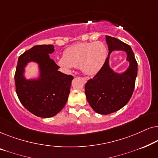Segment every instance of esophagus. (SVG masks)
<instances>
[{"mask_svg":"<svg viewBox=\"0 0 158 158\" xmlns=\"http://www.w3.org/2000/svg\"><path fill=\"white\" fill-rule=\"evenodd\" d=\"M73 76H74V77H76V75H73ZM81 79L82 80H83V81H84V82H86V81H87V79H86L85 78V77H81Z\"/></svg>","mask_w":158,"mask_h":158,"instance_id":"esophagus-1","label":"esophagus"}]
</instances>
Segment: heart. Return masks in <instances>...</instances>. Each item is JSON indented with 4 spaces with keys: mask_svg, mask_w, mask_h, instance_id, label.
I'll return each instance as SVG.
<instances>
[{
    "mask_svg": "<svg viewBox=\"0 0 158 158\" xmlns=\"http://www.w3.org/2000/svg\"><path fill=\"white\" fill-rule=\"evenodd\" d=\"M107 52L106 47L101 42L79 43L67 48L57 63L66 70L81 67L85 74L94 75L105 63Z\"/></svg>",
    "mask_w": 158,
    "mask_h": 158,
    "instance_id": "heart-1",
    "label": "heart"
}]
</instances>
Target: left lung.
Segmentation results:
<instances>
[{
	"label": "left lung",
	"instance_id": "left-lung-1",
	"mask_svg": "<svg viewBox=\"0 0 158 158\" xmlns=\"http://www.w3.org/2000/svg\"><path fill=\"white\" fill-rule=\"evenodd\" d=\"M109 55L101 70L85 85L86 98L92 109L100 114L114 113L124 107L132 96L137 75V62L131 47L118 39L106 36ZM126 52L130 66L125 72L116 73L109 66L113 51Z\"/></svg>",
	"mask_w": 158,
	"mask_h": 158
}]
</instances>
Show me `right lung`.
<instances>
[{
  "label": "right lung",
  "mask_w": 158,
  "mask_h": 158,
  "mask_svg": "<svg viewBox=\"0 0 158 158\" xmlns=\"http://www.w3.org/2000/svg\"><path fill=\"white\" fill-rule=\"evenodd\" d=\"M55 52L52 44L36 45L19 57L14 79L18 98L28 111L36 116L49 118L63 109L70 94L73 77L58 71L60 67L49 57ZM29 61L38 63L40 76L27 80L24 68Z\"/></svg>",
  "instance_id": "add662e5"
}]
</instances>
